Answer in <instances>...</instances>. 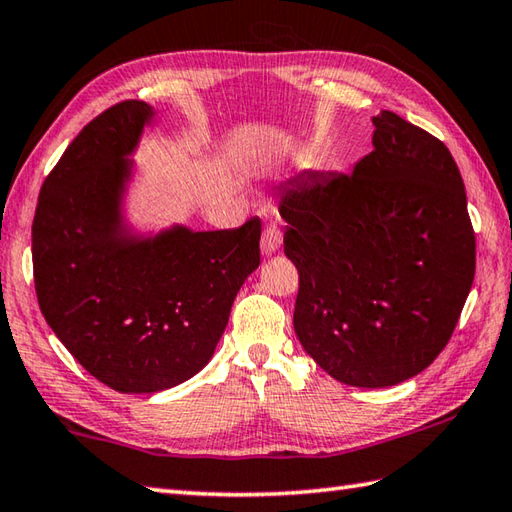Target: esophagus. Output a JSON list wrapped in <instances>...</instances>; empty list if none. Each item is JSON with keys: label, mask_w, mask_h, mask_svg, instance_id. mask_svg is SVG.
Returning <instances> with one entry per match:
<instances>
[{"label": "esophagus", "mask_w": 512, "mask_h": 512, "mask_svg": "<svg viewBox=\"0 0 512 512\" xmlns=\"http://www.w3.org/2000/svg\"><path fill=\"white\" fill-rule=\"evenodd\" d=\"M280 245H283V232H280L276 225H267L263 238H260V252L265 256H271L278 252Z\"/></svg>", "instance_id": "1"}]
</instances>
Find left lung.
<instances>
[{
    "instance_id": "obj_1",
    "label": "left lung",
    "mask_w": 512,
    "mask_h": 512,
    "mask_svg": "<svg viewBox=\"0 0 512 512\" xmlns=\"http://www.w3.org/2000/svg\"><path fill=\"white\" fill-rule=\"evenodd\" d=\"M373 125V152L351 174L300 172L278 187L285 254L300 274L296 336L333 380L362 389L429 367L475 276L451 152L395 112Z\"/></svg>"
}]
</instances>
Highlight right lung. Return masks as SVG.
Listing matches in <instances>:
<instances>
[{
  "label": "right lung",
  "instance_id": "1",
  "mask_svg": "<svg viewBox=\"0 0 512 512\" xmlns=\"http://www.w3.org/2000/svg\"><path fill=\"white\" fill-rule=\"evenodd\" d=\"M156 114L123 101L90 121L41 187L33 221L41 314L81 367L119 393H159L201 371L260 265L258 218L216 232L130 221L132 156Z\"/></svg>",
  "mask_w": 512,
  "mask_h": 512
}]
</instances>
